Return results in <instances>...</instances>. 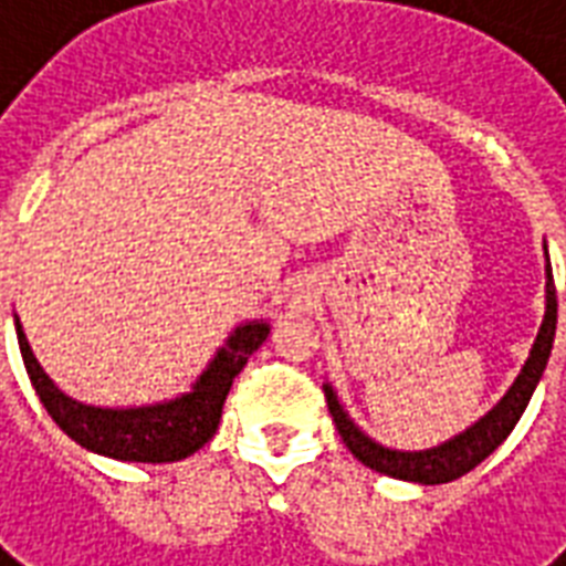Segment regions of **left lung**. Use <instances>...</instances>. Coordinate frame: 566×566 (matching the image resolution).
<instances>
[{
  "label": "left lung",
  "mask_w": 566,
  "mask_h": 566,
  "mask_svg": "<svg viewBox=\"0 0 566 566\" xmlns=\"http://www.w3.org/2000/svg\"><path fill=\"white\" fill-rule=\"evenodd\" d=\"M555 323H558V300H555L553 266H546V317L541 332H537V340L532 346L526 367H523L517 381L511 385L509 394L502 396V402L491 413H484L475 426H470L464 434L447 440L443 447L426 449V452H396V449L378 447V443H373L367 434H361L358 426L346 417V411L337 405L335 394H332V387L326 385V402L328 411H332V420L337 426V434L344 438L346 449L364 467L376 470V473L420 484H443L452 482V479H461L473 467L482 464L484 458L491 455L493 449L509 438L511 429L517 426L520 413L526 411L528 399L535 394L537 378H541L546 361H549V353H553Z\"/></svg>",
  "instance_id": "obj_1"
}]
</instances>
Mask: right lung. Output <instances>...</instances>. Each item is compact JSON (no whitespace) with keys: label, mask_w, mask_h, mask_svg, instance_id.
<instances>
[{"label":"right lung","mask_w":566,"mask_h":566,"mask_svg":"<svg viewBox=\"0 0 566 566\" xmlns=\"http://www.w3.org/2000/svg\"><path fill=\"white\" fill-rule=\"evenodd\" d=\"M266 335H270L266 323L234 328V335L226 340V346L217 353L211 367L199 376L190 394L164 405L114 411V408L82 405L61 394L31 353L20 319H17V340H20L25 373L49 417L84 449L117 458V461H140V464L181 461L213 438L231 381L247 367L249 355L264 344Z\"/></svg>","instance_id":"add662e5"}]
</instances>
